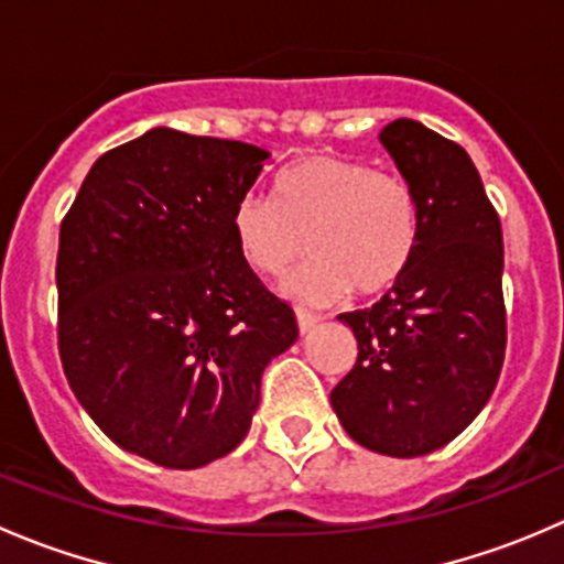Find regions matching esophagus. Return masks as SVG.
<instances>
[{
	"label": "esophagus",
	"instance_id": "obj_1",
	"mask_svg": "<svg viewBox=\"0 0 564 564\" xmlns=\"http://www.w3.org/2000/svg\"><path fill=\"white\" fill-rule=\"evenodd\" d=\"M318 322H322V316L311 314V311H305V308H297V324H300V333L303 335L311 333Z\"/></svg>",
	"mask_w": 564,
	"mask_h": 564
}]
</instances>
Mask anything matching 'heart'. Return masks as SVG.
<instances>
[{
	"label": "heart",
	"mask_w": 564,
	"mask_h": 564,
	"mask_svg": "<svg viewBox=\"0 0 564 564\" xmlns=\"http://www.w3.org/2000/svg\"><path fill=\"white\" fill-rule=\"evenodd\" d=\"M240 259L286 281L289 297L324 305L351 289L377 297L403 278L420 242V204L403 176L335 155H305L281 169L272 198L242 196L231 213Z\"/></svg>",
	"instance_id": "1"
}]
</instances>
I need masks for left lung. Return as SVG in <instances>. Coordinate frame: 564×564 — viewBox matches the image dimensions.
I'll list each match as a JSON object with an SVG mask.
<instances>
[{"mask_svg":"<svg viewBox=\"0 0 564 564\" xmlns=\"http://www.w3.org/2000/svg\"><path fill=\"white\" fill-rule=\"evenodd\" d=\"M420 204V242L401 281L338 318L357 362L329 392L357 445L392 458L440 451L480 414L508 344L502 226L475 163L414 119L379 133Z\"/></svg>","mask_w":564,"mask_h":564,"instance_id":"left-lung-1","label":"left lung"}]
</instances>
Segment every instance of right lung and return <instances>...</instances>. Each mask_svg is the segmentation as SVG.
<instances>
[{"mask_svg": "<svg viewBox=\"0 0 564 564\" xmlns=\"http://www.w3.org/2000/svg\"><path fill=\"white\" fill-rule=\"evenodd\" d=\"M270 152L172 128L95 161L59 226V357L122 451L196 469L246 440L292 305L240 259L231 213Z\"/></svg>", "mask_w": 564, "mask_h": 564, "instance_id": "add662e5", "label": "right lung"}]
</instances>
